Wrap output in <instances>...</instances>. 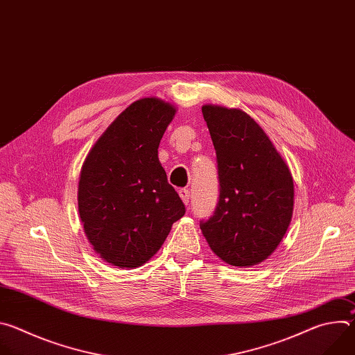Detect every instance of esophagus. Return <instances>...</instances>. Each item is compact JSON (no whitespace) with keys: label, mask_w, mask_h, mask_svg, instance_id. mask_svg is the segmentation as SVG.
Segmentation results:
<instances>
[{"label":"esophagus","mask_w":355,"mask_h":355,"mask_svg":"<svg viewBox=\"0 0 355 355\" xmlns=\"http://www.w3.org/2000/svg\"><path fill=\"white\" fill-rule=\"evenodd\" d=\"M178 193H180V196H181V199H182V202L185 205H189V191L187 189V188H181L180 191H178Z\"/></svg>","instance_id":"esophagus-1"}]
</instances>
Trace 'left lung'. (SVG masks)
<instances>
[{"label":"left lung","instance_id":"8db88e82","mask_svg":"<svg viewBox=\"0 0 355 355\" xmlns=\"http://www.w3.org/2000/svg\"><path fill=\"white\" fill-rule=\"evenodd\" d=\"M216 151L219 198L199 226L209 247L233 267L268 259L286 233L293 181L268 136L240 110L204 105Z\"/></svg>","mask_w":355,"mask_h":355}]
</instances>
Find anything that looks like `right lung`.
<instances>
[{
	"mask_svg": "<svg viewBox=\"0 0 355 355\" xmlns=\"http://www.w3.org/2000/svg\"><path fill=\"white\" fill-rule=\"evenodd\" d=\"M174 114L162 99L136 101L85 159L78 185L80 218L94 250L112 266L136 268L148 261L185 214L157 157Z\"/></svg>",
	"mask_w": 355,
	"mask_h": 355,
	"instance_id": "obj_1",
	"label": "right lung"
}]
</instances>
